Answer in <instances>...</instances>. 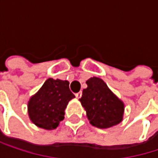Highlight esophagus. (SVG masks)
<instances>
[{"instance_id": "34e87169", "label": "esophagus", "mask_w": 158, "mask_h": 158, "mask_svg": "<svg viewBox=\"0 0 158 158\" xmlns=\"http://www.w3.org/2000/svg\"><path fill=\"white\" fill-rule=\"evenodd\" d=\"M75 96H76V98H77V99H80V98H81V96H82V92H81V91H79V92H78V93H76V94H75Z\"/></svg>"}]
</instances>
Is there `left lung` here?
<instances>
[{"label": "left lung", "instance_id": "8db88e82", "mask_svg": "<svg viewBox=\"0 0 158 158\" xmlns=\"http://www.w3.org/2000/svg\"><path fill=\"white\" fill-rule=\"evenodd\" d=\"M88 87L79 99L89 123L98 128H110L123 120L124 105L102 79L93 77L86 81Z\"/></svg>", "mask_w": 158, "mask_h": 158}]
</instances>
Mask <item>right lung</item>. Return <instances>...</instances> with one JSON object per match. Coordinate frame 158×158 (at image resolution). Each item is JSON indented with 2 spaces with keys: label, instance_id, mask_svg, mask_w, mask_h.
I'll return each instance as SVG.
<instances>
[{
  "label": "right lung",
  "instance_id": "add662e5",
  "mask_svg": "<svg viewBox=\"0 0 158 158\" xmlns=\"http://www.w3.org/2000/svg\"><path fill=\"white\" fill-rule=\"evenodd\" d=\"M75 98L69 89V82L48 79L28 102L31 121L38 127L53 130L64 119V110L69 102Z\"/></svg>",
  "mask_w": 158,
  "mask_h": 158
}]
</instances>
